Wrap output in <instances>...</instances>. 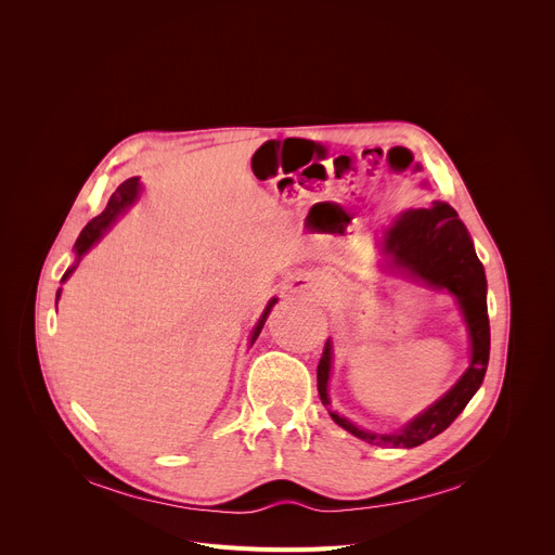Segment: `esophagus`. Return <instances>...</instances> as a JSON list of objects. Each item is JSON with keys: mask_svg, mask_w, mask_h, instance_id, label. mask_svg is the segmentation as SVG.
<instances>
[{"mask_svg": "<svg viewBox=\"0 0 555 555\" xmlns=\"http://www.w3.org/2000/svg\"><path fill=\"white\" fill-rule=\"evenodd\" d=\"M287 287L293 289V293H312V289H314L317 285H314L312 276H308V274H299V276H293V279H289V285H287Z\"/></svg>", "mask_w": 555, "mask_h": 555, "instance_id": "1", "label": "esophagus"}]
</instances>
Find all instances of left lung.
Instances as JSON below:
<instances>
[{
  "mask_svg": "<svg viewBox=\"0 0 555 555\" xmlns=\"http://www.w3.org/2000/svg\"><path fill=\"white\" fill-rule=\"evenodd\" d=\"M387 266L402 274L418 279L436 289H448L456 297L461 314L470 335V366L459 383L431 406L393 434H375L360 429L348 418L331 410L328 380L333 369V344L324 346L317 366V389L331 418L371 446L416 448L448 429L465 404L483 383L490 356V324L486 306V274L475 254L470 233L446 202H434L427 209H410L400 214L387 229L383 241Z\"/></svg>",
  "mask_w": 555,
  "mask_h": 555,
  "instance_id": "left-lung-1",
  "label": "left lung"
}]
</instances>
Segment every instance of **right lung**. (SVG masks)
Returning a JSON list of instances; mask_svg holds the SVG:
<instances>
[{
	"instance_id": "obj_1",
	"label": "right lung",
	"mask_w": 555,
	"mask_h": 555,
	"mask_svg": "<svg viewBox=\"0 0 555 555\" xmlns=\"http://www.w3.org/2000/svg\"><path fill=\"white\" fill-rule=\"evenodd\" d=\"M139 191H141V184H139V178H130V180H126L119 189H116L114 193H112V197H109V202H107V207H105V211L101 214V216H96V218H92L90 222L85 224V229L80 231V236H78V241H76V245H74V249H76V260H80V256L90 249L103 233L114 224V220L119 218L130 204L137 199V195H139ZM76 270V266L74 268H69L67 272H65V276H63V281H67V276L72 274ZM57 297H61V289H57ZM276 304V299H272L270 304H268V308H266V312H262V317L258 319V324H256V328H254V333H251V344L256 341V337H258V333L262 331V324H266V319H268V314H270V310H272V306Z\"/></svg>"
}]
</instances>
